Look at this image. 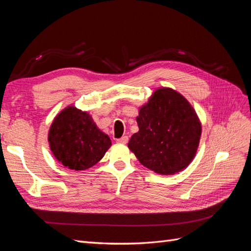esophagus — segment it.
Segmentation results:
<instances>
[{
  "instance_id": "obj_1",
  "label": "esophagus",
  "mask_w": 251,
  "mask_h": 251,
  "mask_svg": "<svg viewBox=\"0 0 251 251\" xmlns=\"http://www.w3.org/2000/svg\"><path fill=\"white\" fill-rule=\"evenodd\" d=\"M127 141H128V137H127V136H123V137H121V138H118V139H117V142L124 143V144L127 143Z\"/></svg>"
}]
</instances>
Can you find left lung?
<instances>
[{
    "label": "left lung",
    "instance_id": "left-lung-1",
    "mask_svg": "<svg viewBox=\"0 0 251 251\" xmlns=\"http://www.w3.org/2000/svg\"><path fill=\"white\" fill-rule=\"evenodd\" d=\"M139 131L127 147L139 162L160 175H173L192 162L201 136V124L185 98L170 88L154 92L139 110Z\"/></svg>",
    "mask_w": 251,
    "mask_h": 251
}]
</instances>
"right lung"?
I'll list each match as a JSON object with an SVG mask.
<instances>
[{
  "label": "right lung",
  "instance_id": "obj_1",
  "mask_svg": "<svg viewBox=\"0 0 251 251\" xmlns=\"http://www.w3.org/2000/svg\"><path fill=\"white\" fill-rule=\"evenodd\" d=\"M48 140L57 160L75 171L96 164L112 144L109 136L97 128L87 112L74 107L66 108L54 118Z\"/></svg>",
  "mask_w": 251,
  "mask_h": 251
}]
</instances>
